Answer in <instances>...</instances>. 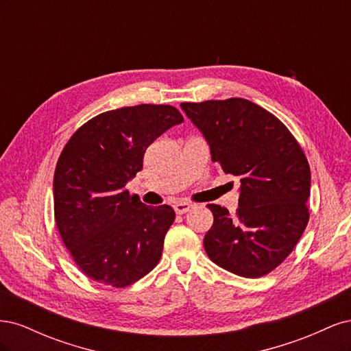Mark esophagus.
I'll list each match as a JSON object with an SVG mask.
<instances>
[{
  "label": "esophagus",
  "mask_w": 351,
  "mask_h": 351,
  "mask_svg": "<svg viewBox=\"0 0 351 351\" xmlns=\"http://www.w3.org/2000/svg\"><path fill=\"white\" fill-rule=\"evenodd\" d=\"M192 208H193V205L189 204V202H177V204L174 205L176 212H177V214H180V215L186 214V212H189Z\"/></svg>",
  "instance_id": "esophagus-1"
}]
</instances>
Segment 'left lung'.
<instances>
[{
	"label": "left lung",
	"mask_w": 351,
	"mask_h": 351,
	"mask_svg": "<svg viewBox=\"0 0 351 351\" xmlns=\"http://www.w3.org/2000/svg\"><path fill=\"white\" fill-rule=\"evenodd\" d=\"M206 139L212 161L240 180L236 215L210 204L209 259L244 278H259L285 261L309 221V162L274 114L243 98L183 102Z\"/></svg>",
	"instance_id": "left-lung-1"
}]
</instances>
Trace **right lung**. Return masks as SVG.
Here are the masks:
<instances>
[{"mask_svg":"<svg viewBox=\"0 0 351 351\" xmlns=\"http://www.w3.org/2000/svg\"><path fill=\"white\" fill-rule=\"evenodd\" d=\"M171 105L142 104L84 123L62 149L54 174V215L62 243L90 280L127 287L161 259L176 218L125 189L156 137L183 123Z\"/></svg>","mask_w":351,"mask_h":351,"instance_id":"right-lung-1","label":"right lung"}]
</instances>
